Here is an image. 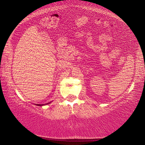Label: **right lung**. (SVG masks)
<instances>
[{"label":"right lung","instance_id":"1","mask_svg":"<svg viewBox=\"0 0 145 145\" xmlns=\"http://www.w3.org/2000/svg\"><path fill=\"white\" fill-rule=\"evenodd\" d=\"M51 102H48V103H46V104H35V105H38V106H43V105L49 104H50V103H51Z\"/></svg>","mask_w":145,"mask_h":145}]
</instances>
